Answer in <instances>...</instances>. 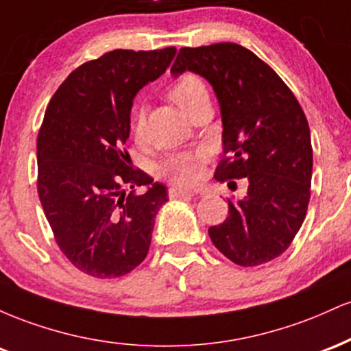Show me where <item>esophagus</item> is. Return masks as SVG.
<instances>
[{"label":"esophagus","mask_w":351,"mask_h":351,"mask_svg":"<svg viewBox=\"0 0 351 351\" xmlns=\"http://www.w3.org/2000/svg\"><path fill=\"white\" fill-rule=\"evenodd\" d=\"M168 193H170V198L171 199L193 198V196H195V193L188 191V189H183V188H176V186H171L170 189H168Z\"/></svg>","instance_id":"1"}]
</instances>
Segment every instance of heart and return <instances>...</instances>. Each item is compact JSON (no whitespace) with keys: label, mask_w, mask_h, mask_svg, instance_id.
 <instances>
[{"label":"heart","mask_w":351,"mask_h":351,"mask_svg":"<svg viewBox=\"0 0 351 351\" xmlns=\"http://www.w3.org/2000/svg\"><path fill=\"white\" fill-rule=\"evenodd\" d=\"M208 95L206 87L203 80L193 74H186L175 82L171 87L170 97L173 102L178 106L183 112H188L189 107L195 106L201 97ZM134 134L136 138H143L145 134V110L136 108L134 114ZM204 153H176V155L168 156L162 165V171L168 176L173 183L181 184V186H195L203 178V162Z\"/></svg>","instance_id":"heart-1"}]
</instances>
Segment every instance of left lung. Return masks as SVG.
<instances>
[{"label": "left lung", "instance_id": "obj_1", "mask_svg": "<svg viewBox=\"0 0 351 351\" xmlns=\"http://www.w3.org/2000/svg\"><path fill=\"white\" fill-rule=\"evenodd\" d=\"M195 72L211 84L221 108L219 181L247 178V195L228 199L229 216L208 229L217 251L243 267L279 257L305 219L312 142L300 104L264 60L239 44L183 47L171 74Z\"/></svg>", "mask_w": 351, "mask_h": 351}]
</instances>
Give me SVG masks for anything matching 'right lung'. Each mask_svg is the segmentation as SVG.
Masks as SVG:
<instances>
[{
    "label": "right lung",
    "instance_id": "1",
    "mask_svg": "<svg viewBox=\"0 0 351 351\" xmlns=\"http://www.w3.org/2000/svg\"><path fill=\"white\" fill-rule=\"evenodd\" d=\"M176 47L115 49L60 84L38 135V193L56 243L74 267L120 277L147 257L167 186L132 167L125 142L140 88L165 74ZM145 186L143 195L123 186Z\"/></svg>",
    "mask_w": 351,
    "mask_h": 351
}]
</instances>
